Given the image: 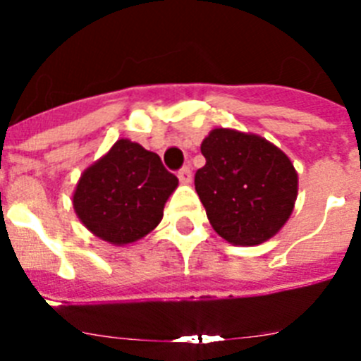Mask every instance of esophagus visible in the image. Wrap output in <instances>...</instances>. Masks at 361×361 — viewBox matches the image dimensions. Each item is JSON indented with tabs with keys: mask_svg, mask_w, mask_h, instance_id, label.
Here are the masks:
<instances>
[{
	"mask_svg": "<svg viewBox=\"0 0 361 361\" xmlns=\"http://www.w3.org/2000/svg\"><path fill=\"white\" fill-rule=\"evenodd\" d=\"M178 180H180V183L183 184H190L191 183V177H193V175H191V168L190 166H183V168H180V170H178Z\"/></svg>",
	"mask_w": 361,
	"mask_h": 361,
	"instance_id": "esophagus-1",
	"label": "esophagus"
}]
</instances>
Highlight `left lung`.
<instances>
[{
  "mask_svg": "<svg viewBox=\"0 0 361 361\" xmlns=\"http://www.w3.org/2000/svg\"><path fill=\"white\" fill-rule=\"evenodd\" d=\"M206 164L195 190L209 224L237 245L266 242L295 208L298 175L289 157L253 133L212 130L200 145Z\"/></svg>",
  "mask_w": 361,
  "mask_h": 361,
  "instance_id": "left-lung-1",
  "label": "left lung"
}]
</instances>
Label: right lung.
<instances>
[{
	"label": "right lung",
	"instance_id": "right-lung-1",
	"mask_svg": "<svg viewBox=\"0 0 361 361\" xmlns=\"http://www.w3.org/2000/svg\"><path fill=\"white\" fill-rule=\"evenodd\" d=\"M178 178L157 153L119 139L79 178L73 209L82 224L110 244L123 245L148 235L162 219Z\"/></svg>",
	"mask_w": 361,
	"mask_h": 361
}]
</instances>
